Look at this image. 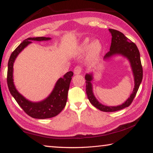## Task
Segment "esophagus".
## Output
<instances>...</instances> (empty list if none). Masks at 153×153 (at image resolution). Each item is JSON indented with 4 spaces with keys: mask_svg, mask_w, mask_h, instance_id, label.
<instances>
[{
    "mask_svg": "<svg viewBox=\"0 0 153 153\" xmlns=\"http://www.w3.org/2000/svg\"><path fill=\"white\" fill-rule=\"evenodd\" d=\"M74 72L75 75L80 74H81V72H82V67L80 66L76 67H75L74 70Z\"/></svg>",
    "mask_w": 153,
    "mask_h": 153,
    "instance_id": "esophagus-1",
    "label": "esophagus"
}]
</instances>
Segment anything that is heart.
Returning a JSON list of instances; mask_svg holds the SVG:
<instances>
[{"mask_svg":"<svg viewBox=\"0 0 153 153\" xmlns=\"http://www.w3.org/2000/svg\"><path fill=\"white\" fill-rule=\"evenodd\" d=\"M102 46L98 40L92 42L89 38H85L82 41L77 49V53L79 55L86 53L88 51V57L90 60H96L101 53Z\"/></svg>","mask_w":153,"mask_h":153,"instance_id":"obj_1","label":"heart"}]
</instances>
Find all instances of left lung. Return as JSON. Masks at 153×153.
<instances>
[{"label":"left lung","mask_w":153,"mask_h":153,"mask_svg":"<svg viewBox=\"0 0 153 153\" xmlns=\"http://www.w3.org/2000/svg\"><path fill=\"white\" fill-rule=\"evenodd\" d=\"M112 36L110 51L106 54L104 56V60L108 61L115 56H122L126 58L130 64L131 71H132L134 79V88L129 97L123 104L118 106H107L102 105L96 98L93 92V87L92 81L93 80V73L86 74L85 76L86 83V94L91 104L100 111L104 112H113L129 107L138 92L140 85L143 71L140 61V52L136 45L134 42L126 37L123 33L117 30L108 29Z\"/></svg>","instance_id":"8db88e82"}]
</instances>
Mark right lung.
<instances>
[{
  "mask_svg": "<svg viewBox=\"0 0 153 153\" xmlns=\"http://www.w3.org/2000/svg\"><path fill=\"white\" fill-rule=\"evenodd\" d=\"M51 38L36 37L28 38L24 40L15 48L11 53L8 62V71H7V85L11 95L16 100L22 109L30 117L35 119H48L55 117L61 112L65 107L67 94L69 88L71 80L74 73L69 71L60 77L56 82L53 91L45 99L39 102H32L25 98L15 88L13 82V64L18 55L30 44L32 41H47Z\"/></svg>",
  "mask_w": 153,
  "mask_h": 153,
  "instance_id": "add662e5",
  "label": "right lung"
}]
</instances>
